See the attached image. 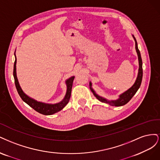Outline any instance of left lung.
<instances>
[{
    "instance_id": "obj_1",
    "label": "left lung",
    "mask_w": 160,
    "mask_h": 160,
    "mask_svg": "<svg viewBox=\"0 0 160 160\" xmlns=\"http://www.w3.org/2000/svg\"><path fill=\"white\" fill-rule=\"evenodd\" d=\"M132 37L135 40V44H136V52L138 54V62H139V69H138V76L136 78V80L134 82V84H133V86L130 88L128 90L125 91L124 92H123L122 94H121L119 96V98L117 100H109L105 98H103L99 95H98L96 92L94 90V89L92 88V82H90V88L92 91V93H93L94 96L99 101L106 103V104H110V106H122L126 104L127 103L130 101L132 98L135 95L136 93V92L140 88L141 83H142V76H143V70H142V60L141 58V54L140 50L138 49V43L137 41L134 37V36L132 35Z\"/></svg>"
}]
</instances>
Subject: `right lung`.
Segmentation results:
<instances>
[{
  "label": "right lung",
  "instance_id": "add662e5",
  "mask_svg": "<svg viewBox=\"0 0 160 160\" xmlns=\"http://www.w3.org/2000/svg\"><path fill=\"white\" fill-rule=\"evenodd\" d=\"M14 56H15V61L14 64L13 76L14 78L15 86H16L18 93L20 96V98H22V100L25 103H27L28 106L32 108L34 110H36L38 113H40V114H42L43 115H46V116L52 115L55 114L56 112L60 111L61 110H62L63 108L66 106V104H68L70 100L71 92H72V87L74 76H72L66 80L65 82H66V88H67L66 93L64 98V99L61 102L58 103H56V104H47V103L38 102L26 94L22 90L21 87H20L18 78H17V66H16L17 57H16L15 52H14Z\"/></svg>",
  "mask_w": 160,
  "mask_h": 160
}]
</instances>
